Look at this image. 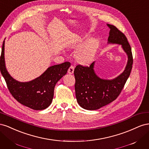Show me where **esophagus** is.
Returning <instances> with one entry per match:
<instances>
[{"label": "esophagus", "instance_id": "esophagus-1", "mask_svg": "<svg viewBox=\"0 0 149 149\" xmlns=\"http://www.w3.org/2000/svg\"><path fill=\"white\" fill-rule=\"evenodd\" d=\"M74 67L73 65H71L70 67L69 68L68 70V73L69 74H73L74 72Z\"/></svg>", "mask_w": 149, "mask_h": 149}]
</instances>
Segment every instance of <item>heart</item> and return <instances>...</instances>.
<instances>
[{"mask_svg": "<svg viewBox=\"0 0 149 149\" xmlns=\"http://www.w3.org/2000/svg\"><path fill=\"white\" fill-rule=\"evenodd\" d=\"M83 43H81V45H83ZM97 47L98 42L97 40H90L76 54V60L81 65L89 64L94 59Z\"/></svg>", "mask_w": 149, "mask_h": 149, "instance_id": "heart-1", "label": "heart"}]
</instances>
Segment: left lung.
I'll use <instances>...</instances> for the list:
<instances>
[{
	"label": "left lung",
	"instance_id": "1",
	"mask_svg": "<svg viewBox=\"0 0 149 149\" xmlns=\"http://www.w3.org/2000/svg\"><path fill=\"white\" fill-rule=\"evenodd\" d=\"M110 28L108 42L122 45L127 54L128 61L124 71L112 80L100 79L93 70V62L89 66L78 65L74 74L76 97L79 105L87 110H96L116 100L127 81L131 72L133 57L131 47L125 35L116 26L107 24Z\"/></svg>",
	"mask_w": 149,
	"mask_h": 149
}]
</instances>
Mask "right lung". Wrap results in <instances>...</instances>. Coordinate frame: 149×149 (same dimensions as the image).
<instances>
[{
    "label": "right lung",
    "mask_w": 149,
    "mask_h": 149,
    "mask_svg": "<svg viewBox=\"0 0 149 149\" xmlns=\"http://www.w3.org/2000/svg\"><path fill=\"white\" fill-rule=\"evenodd\" d=\"M68 61L49 67L44 73L30 82L20 83L12 78L7 72L4 60V41L0 58V70L8 91L22 104L34 110H43L51 104L56 83L67 73Z\"/></svg>",
    "instance_id": "1"
}]
</instances>
